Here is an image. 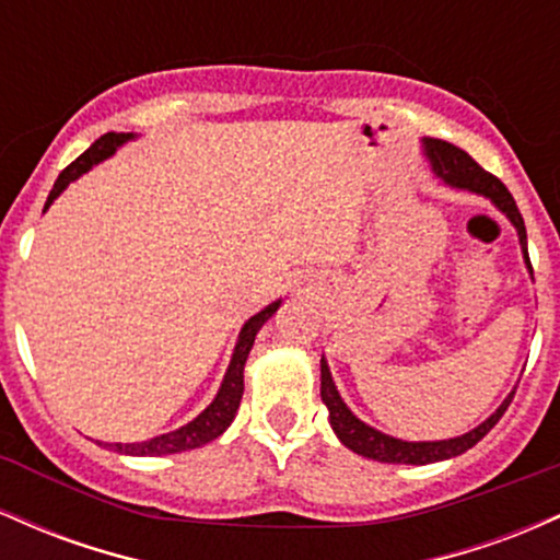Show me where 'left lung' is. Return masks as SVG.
Instances as JSON below:
<instances>
[{
  "label": "left lung",
  "instance_id": "left-lung-1",
  "mask_svg": "<svg viewBox=\"0 0 560 560\" xmlns=\"http://www.w3.org/2000/svg\"><path fill=\"white\" fill-rule=\"evenodd\" d=\"M423 155H427L429 165H432L434 176L440 178L442 184L453 186V189H464L471 191V195L487 197L494 208L503 213L511 226L516 229L518 234V244H522V253H524V262L532 273V262H529V253H526V226H524V218L518 213L516 208V199L511 197V191L505 189V184L500 178H494L492 173H487L481 165L474 160L468 152L460 150V147L450 144V141L442 139H423ZM513 395L505 397L503 402L498 405V410L479 423L477 429L471 432L460 434V436H450V440H434V442H405L397 440V436H389L378 429L369 427V423L358 419L347 402L339 395L337 384H334L329 363L326 358H320V400H324L326 408H329V423L334 429V434L339 436L345 447H350L352 453L363 455V458L378 460V464H405V466H427V464H436V460H447L455 458V455L466 453L471 450L477 442L485 436L490 429L503 419V413L511 405Z\"/></svg>",
  "mask_w": 560,
  "mask_h": 560
}]
</instances>
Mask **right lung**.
I'll list each match as a JSON object with an SVG mask.
<instances>
[{"label": "right lung", "mask_w": 560, "mask_h": 560, "mask_svg": "<svg viewBox=\"0 0 560 560\" xmlns=\"http://www.w3.org/2000/svg\"><path fill=\"white\" fill-rule=\"evenodd\" d=\"M131 139H133V133H105V137L96 139L81 158H75L73 163H70L68 168L57 176V182L52 186V191H49L44 210H49V205H52L55 199L68 189V184H73L75 178L83 176V173L92 171L96 163H102V160L113 158L115 150H118V147H124L126 141H131ZM279 305H281V300L271 302V305L262 307L260 313H255V316L242 326L240 339H236L234 352H231V363L226 369V376H223V382H221V389H218L213 402H210L208 408L197 416V419H191L189 423H184V427H178L176 432L152 436V440L126 442V445L124 442H113V445H107V447H113L115 453H124V455H171V453H184V450L202 447V445H208V442L218 440V436H221L231 427L236 410H240L242 392H244V363H247V355H249V350H253L255 337H258L262 324H266V320L271 318L276 311H279Z\"/></svg>", "instance_id": "1"}]
</instances>
